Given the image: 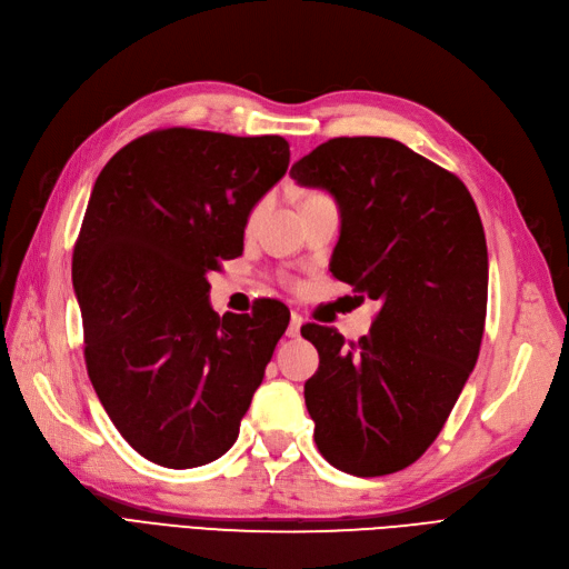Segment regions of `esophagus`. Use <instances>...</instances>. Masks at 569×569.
Masks as SVG:
<instances>
[{"label":"esophagus","instance_id":"esophagus-1","mask_svg":"<svg viewBox=\"0 0 569 569\" xmlns=\"http://www.w3.org/2000/svg\"><path fill=\"white\" fill-rule=\"evenodd\" d=\"M301 322H303V316H301V313H297V311H291L287 335H289V337H297V335H299V330H301Z\"/></svg>","mask_w":569,"mask_h":569}]
</instances>
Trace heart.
<instances>
[{
  "label": "heart",
  "mask_w": 569,
  "mask_h": 569,
  "mask_svg": "<svg viewBox=\"0 0 569 569\" xmlns=\"http://www.w3.org/2000/svg\"><path fill=\"white\" fill-rule=\"evenodd\" d=\"M311 196H316V193H311ZM260 210H263V203H258V206H256V208H253V210H251V220H253V218H256V214H258V212H260Z\"/></svg>",
  "instance_id": "heart-1"
}]
</instances>
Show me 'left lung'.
Instances as JSON below:
<instances>
[{"instance_id":"1","label":"left lung","mask_w":569,"mask_h":569,"mask_svg":"<svg viewBox=\"0 0 569 569\" xmlns=\"http://www.w3.org/2000/svg\"><path fill=\"white\" fill-rule=\"evenodd\" d=\"M303 187L342 210L332 274L378 303L368 335L347 342L306 322L318 371L306 409L328 462L386 476L431 448L479 359L488 251L479 210L457 174L382 136H340L291 164Z\"/></svg>"}]
</instances>
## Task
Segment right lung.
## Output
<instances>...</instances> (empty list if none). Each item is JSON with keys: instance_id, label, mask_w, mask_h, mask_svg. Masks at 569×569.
<instances>
[{"instance_id": "right-lung-1", "label": "right lung", "mask_w": 569, "mask_h": 569, "mask_svg": "<svg viewBox=\"0 0 569 569\" xmlns=\"http://www.w3.org/2000/svg\"><path fill=\"white\" fill-rule=\"evenodd\" d=\"M289 167L282 136L187 127L133 138L102 167L73 247L88 378L117 431L150 462L224 455L289 311L263 299L218 316L208 272L243 251L249 212Z\"/></svg>"}]
</instances>
